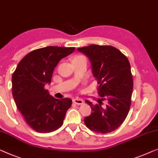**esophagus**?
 <instances>
[{
	"label": "esophagus",
	"instance_id": "34e87169",
	"mask_svg": "<svg viewBox=\"0 0 158 158\" xmlns=\"http://www.w3.org/2000/svg\"><path fill=\"white\" fill-rule=\"evenodd\" d=\"M73 102L76 105H82L83 103V100L79 99V98H73Z\"/></svg>",
	"mask_w": 158,
	"mask_h": 158
}]
</instances>
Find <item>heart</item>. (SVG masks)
<instances>
[{
	"instance_id": "heart-1",
	"label": "heart",
	"mask_w": 158,
	"mask_h": 158,
	"mask_svg": "<svg viewBox=\"0 0 158 158\" xmlns=\"http://www.w3.org/2000/svg\"><path fill=\"white\" fill-rule=\"evenodd\" d=\"M84 58V56H76L73 58V60H76V59H80V58Z\"/></svg>"
}]
</instances>
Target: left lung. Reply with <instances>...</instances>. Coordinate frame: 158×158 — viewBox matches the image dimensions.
Wrapping results in <instances>:
<instances>
[{
    "instance_id": "1",
    "label": "left lung",
    "mask_w": 158,
    "mask_h": 158,
    "mask_svg": "<svg viewBox=\"0 0 158 158\" xmlns=\"http://www.w3.org/2000/svg\"><path fill=\"white\" fill-rule=\"evenodd\" d=\"M88 57L97 80L101 98L93 105L86 100L92 113L84 118L86 127L99 133H108L121 125L129 113L133 89L131 68L127 57L111 45H90L77 48ZM108 104L103 106L102 101Z\"/></svg>"
}]
</instances>
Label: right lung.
Segmentation results:
<instances>
[{
    "label": "right lung",
    "instance_id": "add662e5",
    "mask_svg": "<svg viewBox=\"0 0 158 158\" xmlns=\"http://www.w3.org/2000/svg\"><path fill=\"white\" fill-rule=\"evenodd\" d=\"M75 48L48 46L27 54L12 76V91L15 105L30 127L38 132H51L63 123L72 105L69 98L56 99L45 90L51 83L54 68Z\"/></svg>",
    "mask_w": 158,
    "mask_h": 158
}]
</instances>
